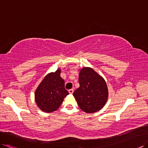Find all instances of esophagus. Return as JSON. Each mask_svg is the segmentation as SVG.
Segmentation results:
<instances>
[{
	"label": "esophagus",
	"mask_w": 148,
	"mask_h": 148,
	"mask_svg": "<svg viewBox=\"0 0 148 148\" xmlns=\"http://www.w3.org/2000/svg\"><path fill=\"white\" fill-rule=\"evenodd\" d=\"M68 92H69L70 94H72V93H73V89H70L69 90H68Z\"/></svg>",
	"instance_id": "obj_1"
}]
</instances>
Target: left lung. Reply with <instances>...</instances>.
<instances>
[{
	"instance_id": "1",
	"label": "left lung",
	"mask_w": 148,
	"mask_h": 148,
	"mask_svg": "<svg viewBox=\"0 0 148 148\" xmlns=\"http://www.w3.org/2000/svg\"><path fill=\"white\" fill-rule=\"evenodd\" d=\"M80 86L73 95L79 107L85 112L95 113L106 105L109 97L107 85L103 78L92 68H82L79 73Z\"/></svg>"
}]
</instances>
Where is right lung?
I'll return each instance as SVG.
<instances>
[{
	"instance_id": "add662e5",
	"label": "right lung",
	"mask_w": 148,
	"mask_h": 148,
	"mask_svg": "<svg viewBox=\"0 0 148 148\" xmlns=\"http://www.w3.org/2000/svg\"><path fill=\"white\" fill-rule=\"evenodd\" d=\"M61 70L47 74L39 84L34 93L35 102L46 113L58 110L69 93L64 88V80L60 77Z\"/></svg>"
}]
</instances>
